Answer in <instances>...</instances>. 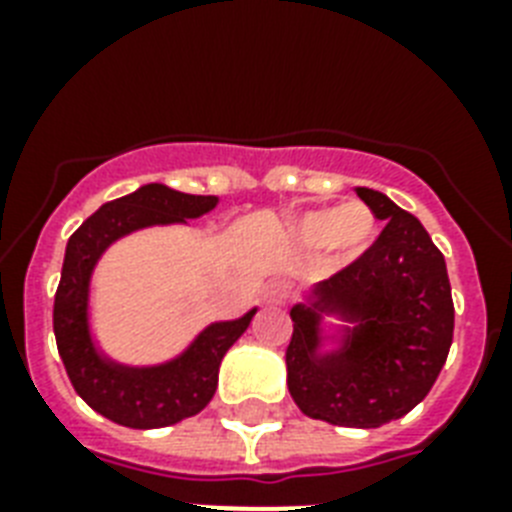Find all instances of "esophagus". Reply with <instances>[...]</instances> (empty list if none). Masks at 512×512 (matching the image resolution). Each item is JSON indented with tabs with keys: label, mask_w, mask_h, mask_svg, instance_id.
I'll list each match as a JSON object with an SVG mask.
<instances>
[{
	"label": "esophagus",
	"mask_w": 512,
	"mask_h": 512,
	"mask_svg": "<svg viewBox=\"0 0 512 512\" xmlns=\"http://www.w3.org/2000/svg\"><path fill=\"white\" fill-rule=\"evenodd\" d=\"M289 295V287L287 281H271L268 287H265L263 297L268 300V303H284Z\"/></svg>",
	"instance_id": "esophagus-1"
}]
</instances>
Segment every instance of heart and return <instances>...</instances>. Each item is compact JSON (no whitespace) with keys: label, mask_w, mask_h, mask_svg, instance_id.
<instances>
[{"label":"heart","mask_w":512,"mask_h":512,"mask_svg":"<svg viewBox=\"0 0 512 512\" xmlns=\"http://www.w3.org/2000/svg\"><path fill=\"white\" fill-rule=\"evenodd\" d=\"M377 223L372 209L364 204H345V207H324L303 212L292 223V236L305 249H329L342 263L356 260L374 241Z\"/></svg>","instance_id":"b5f03b06"}]
</instances>
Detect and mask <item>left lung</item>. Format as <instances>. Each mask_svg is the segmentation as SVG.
Segmentation results:
<instances>
[{"label": "left lung", "instance_id": "left-lung-1", "mask_svg": "<svg viewBox=\"0 0 512 512\" xmlns=\"http://www.w3.org/2000/svg\"><path fill=\"white\" fill-rule=\"evenodd\" d=\"M385 228L364 255L292 308L287 385L300 412L342 428H380L428 396L452 348V284L441 249L414 215L356 188ZM324 310L356 320L346 348L316 357Z\"/></svg>", "mask_w": 512, "mask_h": 512}]
</instances>
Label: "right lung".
Wrapping results in <instances>:
<instances>
[{"instance_id":"obj_1","label":"right lung","mask_w":512,"mask_h":512,"mask_svg":"<svg viewBox=\"0 0 512 512\" xmlns=\"http://www.w3.org/2000/svg\"><path fill=\"white\" fill-rule=\"evenodd\" d=\"M217 196H193L151 183L114 199L84 220L68 239L55 292L52 329L58 353L74 390L95 409L124 428H167L199 414L212 401L220 361L247 332L255 311L236 321H220L201 332L183 356L162 366L132 369L108 361L95 350L87 327V295L98 257L111 241L146 225L183 223L215 209Z\"/></svg>"}]
</instances>
